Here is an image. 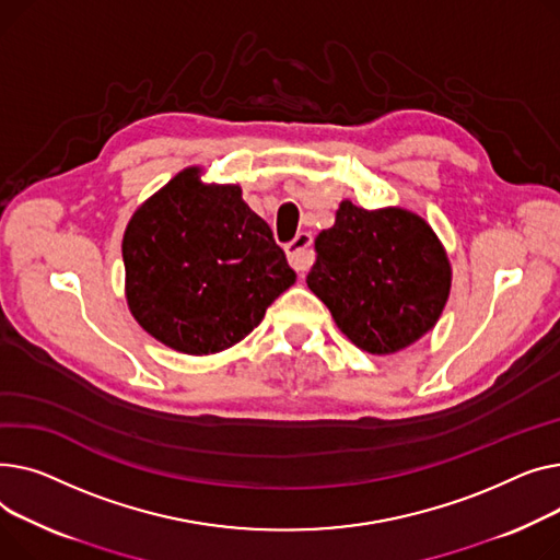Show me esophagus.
I'll return each instance as SVG.
<instances>
[{"instance_id":"obj_1","label":"esophagus","mask_w":560,"mask_h":560,"mask_svg":"<svg viewBox=\"0 0 560 560\" xmlns=\"http://www.w3.org/2000/svg\"><path fill=\"white\" fill-rule=\"evenodd\" d=\"M287 257H289V265L293 267V271L305 273L312 261H314V250H312V235L310 233H299L295 235L293 242H289L284 246Z\"/></svg>"}]
</instances>
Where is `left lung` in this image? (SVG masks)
I'll list each match as a JSON object with an SVG mask.
<instances>
[{
	"mask_svg": "<svg viewBox=\"0 0 560 560\" xmlns=\"http://www.w3.org/2000/svg\"><path fill=\"white\" fill-rule=\"evenodd\" d=\"M314 248L307 287L361 350L398 352L439 320L450 261L432 228L413 212H369L343 201Z\"/></svg>",
	"mask_w": 560,
	"mask_h": 560,
	"instance_id": "1",
	"label": "left lung"
}]
</instances>
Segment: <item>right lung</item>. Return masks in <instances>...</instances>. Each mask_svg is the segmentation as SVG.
Instances as JSON below:
<instances>
[{"mask_svg": "<svg viewBox=\"0 0 560 560\" xmlns=\"http://www.w3.org/2000/svg\"><path fill=\"white\" fill-rule=\"evenodd\" d=\"M126 299L144 330L187 354L242 341L295 273L242 189L208 187L185 170L130 219Z\"/></svg>", "mask_w": 560, "mask_h": 560, "instance_id": "add662e5", "label": "right lung"}]
</instances>
